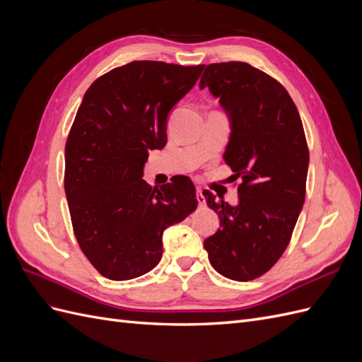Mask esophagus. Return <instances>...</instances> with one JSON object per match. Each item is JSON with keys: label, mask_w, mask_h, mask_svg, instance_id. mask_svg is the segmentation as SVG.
Here are the masks:
<instances>
[{"label": "esophagus", "mask_w": 362, "mask_h": 362, "mask_svg": "<svg viewBox=\"0 0 362 362\" xmlns=\"http://www.w3.org/2000/svg\"><path fill=\"white\" fill-rule=\"evenodd\" d=\"M196 199H198L199 206H205V196L202 194V190H201V189L196 190Z\"/></svg>", "instance_id": "esophagus-1"}]
</instances>
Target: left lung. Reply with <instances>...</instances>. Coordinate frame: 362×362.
Returning a JSON list of instances; mask_svg holds the SVG:
<instances>
[{
	"instance_id": "8db88e82",
	"label": "left lung",
	"mask_w": 362,
	"mask_h": 362,
	"mask_svg": "<svg viewBox=\"0 0 362 362\" xmlns=\"http://www.w3.org/2000/svg\"><path fill=\"white\" fill-rule=\"evenodd\" d=\"M199 87L231 119L223 158L242 178L235 206L204 190L221 218L204 247L221 275L252 281L281 258L302 211L310 163L302 120L286 87L245 62L208 64Z\"/></svg>"
}]
</instances>
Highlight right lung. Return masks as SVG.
<instances>
[{
	"label": "right lung",
	"instance_id": "1",
	"mask_svg": "<svg viewBox=\"0 0 362 362\" xmlns=\"http://www.w3.org/2000/svg\"><path fill=\"white\" fill-rule=\"evenodd\" d=\"M202 71L204 64L131 62L84 93L64 148V192L76 242L108 279H133L154 269L164 229L198 206L185 175L160 189L141 177L149 151L166 145L172 107Z\"/></svg>",
	"mask_w": 362,
	"mask_h": 362
}]
</instances>
